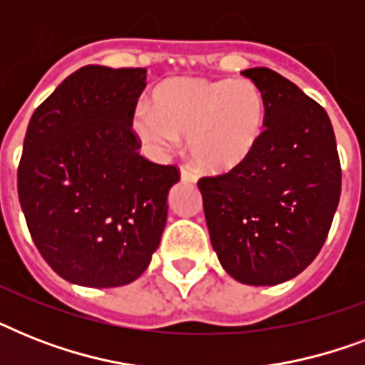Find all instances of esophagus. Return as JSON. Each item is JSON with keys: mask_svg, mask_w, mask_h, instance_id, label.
Returning a JSON list of instances; mask_svg holds the SVG:
<instances>
[{"mask_svg": "<svg viewBox=\"0 0 365 365\" xmlns=\"http://www.w3.org/2000/svg\"><path fill=\"white\" fill-rule=\"evenodd\" d=\"M180 176H182L183 182H197V174H195L189 166H182V170H180Z\"/></svg>", "mask_w": 365, "mask_h": 365, "instance_id": "obj_1", "label": "esophagus"}]
</instances>
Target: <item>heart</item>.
I'll return each mask as SVG.
<instances>
[{
	"instance_id": "b5f03b06",
	"label": "heart",
	"mask_w": 365,
	"mask_h": 365,
	"mask_svg": "<svg viewBox=\"0 0 365 365\" xmlns=\"http://www.w3.org/2000/svg\"><path fill=\"white\" fill-rule=\"evenodd\" d=\"M265 125V98L248 79L172 77L138 104L132 132L153 157H166L187 138L191 160L206 172H229L248 159Z\"/></svg>"
}]
</instances>
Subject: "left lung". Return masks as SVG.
<instances>
[{
  "mask_svg": "<svg viewBox=\"0 0 365 365\" xmlns=\"http://www.w3.org/2000/svg\"><path fill=\"white\" fill-rule=\"evenodd\" d=\"M265 98V130L242 165L199 180L212 246L242 284L274 286L322 250L341 197L334 126L322 106L269 68L242 71Z\"/></svg>",
  "mask_w": 365,
  "mask_h": 365,
  "instance_id": "1",
  "label": "left lung"
}]
</instances>
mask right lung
Listing matches in <instances>:
<instances>
[{"mask_svg": "<svg viewBox=\"0 0 365 365\" xmlns=\"http://www.w3.org/2000/svg\"><path fill=\"white\" fill-rule=\"evenodd\" d=\"M145 68L85 66L30 119L19 200L34 244L68 282L117 288L148 269L180 170L142 157L132 111Z\"/></svg>", "mask_w": 365, "mask_h": 365, "instance_id": "right-lung-1", "label": "right lung"}]
</instances>
